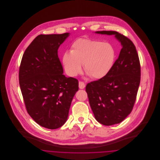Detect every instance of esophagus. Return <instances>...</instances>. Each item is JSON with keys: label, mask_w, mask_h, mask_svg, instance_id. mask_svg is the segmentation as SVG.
Wrapping results in <instances>:
<instances>
[{"label": "esophagus", "mask_w": 160, "mask_h": 160, "mask_svg": "<svg viewBox=\"0 0 160 160\" xmlns=\"http://www.w3.org/2000/svg\"><path fill=\"white\" fill-rule=\"evenodd\" d=\"M78 86H79V88L81 89H83L84 88H85V84L83 82H79L78 83Z\"/></svg>", "instance_id": "obj_1"}]
</instances>
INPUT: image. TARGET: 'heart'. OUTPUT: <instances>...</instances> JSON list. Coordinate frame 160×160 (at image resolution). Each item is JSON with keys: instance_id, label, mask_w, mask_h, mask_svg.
Returning a JSON list of instances; mask_svg holds the SVG:
<instances>
[{"instance_id": "obj_1", "label": "heart", "mask_w": 160, "mask_h": 160, "mask_svg": "<svg viewBox=\"0 0 160 160\" xmlns=\"http://www.w3.org/2000/svg\"><path fill=\"white\" fill-rule=\"evenodd\" d=\"M116 59L114 47L108 42L89 38L76 39L71 47V52H65L62 62L67 73L76 76L82 71L93 79L107 76L113 68Z\"/></svg>"}]
</instances>
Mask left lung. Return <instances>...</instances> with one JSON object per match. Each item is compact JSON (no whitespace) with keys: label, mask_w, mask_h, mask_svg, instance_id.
<instances>
[{"label":"left lung","mask_w":160,"mask_h":160,"mask_svg":"<svg viewBox=\"0 0 160 160\" xmlns=\"http://www.w3.org/2000/svg\"><path fill=\"white\" fill-rule=\"evenodd\" d=\"M96 33L114 35L122 44L109 73L86 86L96 120L110 126L122 122L132 112L140 82V63L136 47L128 37L116 31Z\"/></svg>","instance_id":"8db88e82"}]
</instances>
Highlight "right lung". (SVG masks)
<instances>
[{"label": "right lung", "mask_w": 160, "mask_h": 160, "mask_svg": "<svg viewBox=\"0 0 160 160\" xmlns=\"http://www.w3.org/2000/svg\"><path fill=\"white\" fill-rule=\"evenodd\" d=\"M68 33L39 35L23 54L19 84L26 110L39 125L48 129L62 127L67 120L78 82L67 77L58 50Z\"/></svg>", "instance_id": "obj_1"}]
</instances>
